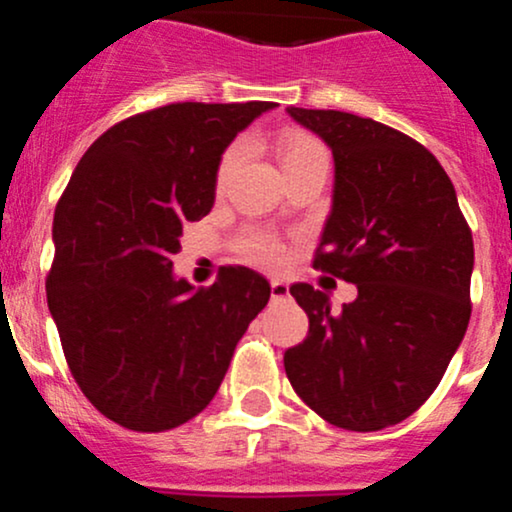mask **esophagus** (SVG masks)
Listing matches in <instances>:
<instances>
[{"label":"esophagus","mask_w":512,"mask_h":512,"mask_svg":"<svg viewBox=\"0 0 512 512\" xmlns=\"http://www.w3.org/2000/svg\"><path fill=\"white\" fill-rule=\"evenodd\" d=\"M288 283L281 281V278H273L271 281V298L273 300H281V298H288Z\"/></svg>","instance_id":"obj_1"}]
</instances>
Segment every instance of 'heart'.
I'll return each instance as SVG.
<instances>
[{"mask_svg":"<svg viewBox=\"0 0 512 512\" xmlns=\"http://www.w3.org/2000/svg\"><path fill=\"white\" fill-rule=\"evenodd\" d=\"M315 150H323V147L318 145V140H313L310 135H305V133L286 130V133L278 138V160H281V167L291 165V162L300 160V157L310 155V152H315ZM239 160H241V145H231L229 150L221 155L219 167H217V187H224L226 179L231 177V172H234L236 165H239ZM244 251L251 261L268 263V266L278 263L283 258V254H286V249H283L281 241L273 239V236H268V234L246 236Z\"/></svg>","mask_w":512,"mask_h":512,"instance_id":"1","label":"heart"}]
</instances>
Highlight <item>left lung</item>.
Here are the masks:
<instances>
[{
  "label": "left lung",
  "instance_id": "8db88e82",
  "mask_svg": "<svg viewBox=\"0 0 512 512\" xmlns=\"http://www.w3.org/2000/svg\"><path fill=\"white\" fill-rule=\"evenodd\" d=\"M286 113L333 150V207L315 268L355 283L357 298L333 313L323 291L291 286L310 330L283 365L325 421L387 429L431 397L466 335L471 229L444 167L409 135L340 110Z\"/></svg>",
  "mask_w": 512,
  "mask_h": 512
}]
</instances>
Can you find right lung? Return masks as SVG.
I'll return each instance as SVG.
<instances>
[{"label": "right lung", "mask_w": 512, "mask_h": 512, "mask_svg": "<svg viewBox=\"0 0 512 512\" xmlns=\"http://www.w3.org/2000/svg\"><path fill=\"white\" fill-rule=\"evenodd\" d=\"M276 103H172L105 130L54 214L51 318L81 392L133 431L207 407L271 286L246 266L209 288L172 273L187 221L207 217L231 140Z\"/></svg>", "instance_id": "add662e5"}]
</instances>
